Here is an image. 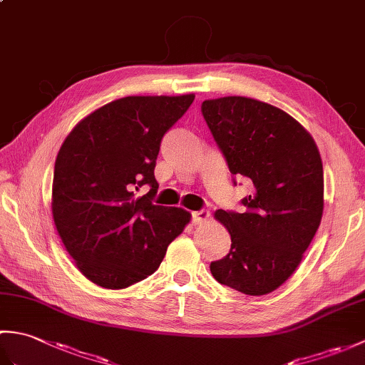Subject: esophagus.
<instances>
[{
	"instance_id": "esophagus-1",
	"label": "esophagus",
	"mask_w": 365,
	"mask_h": 365,
	"mask_svg": "<svg viewBox=\"0 0 365 365\" xmlns=\"http://www.w3.org/2000/svg\"><path fill=\"white\" fill-rule=\"evenodd\" d=\"M208 218H210V213L207 210H199V212H192L191 215V221L195 224H202L205 222Z\"/></svg>"
}]
</instances>
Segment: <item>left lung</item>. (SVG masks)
Instances as JSON below:
<instances>
[{
  "label": "left lung",
  "instance_id": "obj_1",
  "mask_svg": "<svg viewBox=\"0 0 365 365\" xmlns=\"http://www.w3.org/2000/svg\"><path fill=\"white\" fill-rule=\"evenodd\" d=\"M200 110L230 173L254 185L242 199L245 213H215L232 245L210 271L220 284L245 294L271 293L298 268L320 226V152L298 120L260 100L221 97L205 100Z\"/></svg>",
  "mask_w": 365,
  "mask_h": 365
}]
</instances>
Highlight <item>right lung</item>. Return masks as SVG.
<instances>
[{
	"instance_id": "1",
	"label": "right lung",
	"mask_w": 365,
	"mask_h": 365,
	"mask_svg": "<svg viewBox=\"0 0 365 365\" xmlns=\"http://www.w3.org/2000/svg\"><path fill=\"white\" fill-rule=\"evenodd\" d=\"M195 94L131 96L86 115L54 163V226L76 268L105 289H125L157 271L190 212L152 202L161 139ZM149 184L151 191H135Z\"/></svg>"
}]
</instances>
